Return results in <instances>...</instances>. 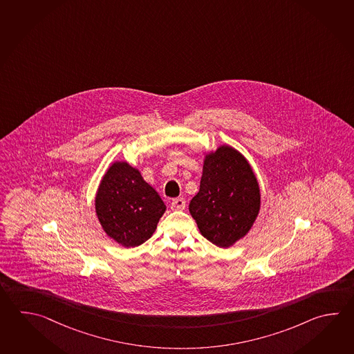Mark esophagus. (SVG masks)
Listing matches in <instances>:
<instances>
[{
	"mask_svg": "<svg viewBox=\"0 0 354 354\" xmlns=\"http://www.w3.org/2000/svg\"><path fill=\"white\" fill-rule=\"evenodd\" d=\"M187 207V202L184 198H176L171 202V209L173 210H184Z\"/></svg>",
	"mask_w": 354,
	"mask_h": 354,
	"instance_id": "esophagus-1",
	"label": "esophagus"
}]
</instances>
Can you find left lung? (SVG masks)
<instances>
[{
    "label": "left lung",
    "instance_id": "left-lung-1",
    "mask_svg": "<svg viewBox=\"0 0 354 354\" xmlns=\"http://www.w3.org/2000/svg\"><path fill=\"white\" fill-rule=\"evenodd\" d=\"M260 208V185L248 160L230 145L205 152L201 188L189 204L202 236L232 247L251 231Z\"/></svg>",
    "mask_w": 354,
    "mask_h": 354
}]
</instances>
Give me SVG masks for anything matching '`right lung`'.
I'll list each match as a JSON object with an SVG mask.
<instances>
[{"mask_svg": "<svg viewBox=\"0 0 354 354\" xmlns=\"http://www.w3.org/2000/svg\"><path fill=\"white\" fill-rule=\"evenodd\" d=\"M94 209L109 239L130 248L151 237L166 205L159 193L145 181L138 167L117 160L102 176Z\"/></svg>", "mask_w": 354, "mask_h": 354, "instance_id": "obj_1", "label": "right lung"}]
</instances>
